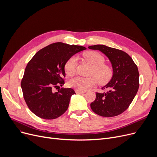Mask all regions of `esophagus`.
I'll use <instances>...</instances> for the list:
<instances>
[{"instance_id":"obj_1","label":"esophagus","mask_w":157,"mask_h":157,"mask_svg":"<svg viewBox=\"0 0 157 157\" xmlns=\"http://www.w3.org/2000/svg\"><path fill=\"white\" fill-rule=\"evenodd\" d=\"M76 94H84V93H85V92H83V91H80V90H76Z\"/></svg>"}]
</instances>
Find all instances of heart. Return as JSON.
<instances>
[{"label":"heart","mask_w":157,"mask_h":157,"mask_svg":"<svg viewBox=\"0 0 157 157\" xmlns=\"http://www.w3.org/2000/svg\"><path fill=\"white\" fill-rule=\"evenodd\" d=\"M84 59L92 66L90 72V77L76 76L68 81V86L80 91H85L94 86L97 82L104 85L108 83L113 76V69L108 64L104 63L105 59L102 55L96 52H88L83 55ZM77 58L71 56L66 61L64 65L65 73L69 76H73L76 72Z\"/></svg>","instance_id":"b5f03b06"}]
</instances>
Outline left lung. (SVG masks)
<instances>
[{
  "label": "left lung",
  "instance_id": "obj_1",
  "mask_svg": "<svg viewBox=\"0 0 157 157\" xmlns=\"http://www.w3.org/2000/svg\"><path fill=\"white\" fill-rule=\"evenodd\" d=\"M97 49L108 58L113 67V76L102 88L107 92L96 93L91 103L92 111L104 117H113L124 112L132 102L139 89V74L132 59L125 52L102 44L88 46Z\"/></svg>",
  "mask_w": 157,
  "mask_h": 157
}]
</instances>
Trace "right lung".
I'll return each instance as SVG.
<instances>
[{
	"label": "right lung",
	"instance_id": "right-lung-1",
	"mask_svg": "<svg viewBox=\"0 0 157 157\" xmlns=\"http://www.w3.org/2000/svg\"><path fill=\"white\" fill-rule=\"evenodd\" d=\"M85 47L55 43L40 49L28 63L21 82L24 99L29 109L40 118H59L67 109L71 88L54 92L53 88L64 85V65L70 57L86 49Z\"/></svg>",
	"mask_w": 157,
	"mask_h": 157
}]
</instances>
